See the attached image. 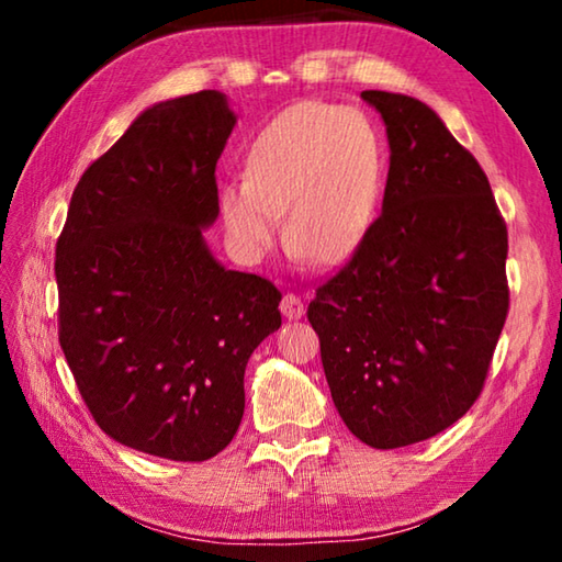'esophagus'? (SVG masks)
<instances>
[{
	"label": "esophagus",
	"mask_w": 562,
	"mask_h": 562,
	"mask_svg": "<svg viewBox=\"0 0 562 562\" xmlns=\"http://www.w3.org/2000/svg\"><path fill=\"white\" fill-rule=\"evenodd\" d=\"M280 310H282L284 319H300L304 315V302L294 292H284Z\"/></svg>",
	"instance_id": "1"
}]
</instances>
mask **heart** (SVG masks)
I'll return each mask as SVG.
<instances>
[{"mask_svg": "<svg viewBox=\"0 0 562 562\" xmlns=\"http://www.w3.org/2000/svg\"><path fill=\"white\" fill-rule=\"evenodd\" d=\"M386 150L364 113L304 101L278 113L252 138L245 178L217 190L227 237L260 258L280 233L304 268H335L359 250L384 193Z\"/></svg>", "mask_w": 562, "mask_h": 562, "instance_id": "1", "label": "heart"}]
</instances>
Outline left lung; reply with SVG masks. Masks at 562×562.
I'll return each instance as SVG.
<instances>
[{
	"label": "left lung",
	"instance_id": "1",
	"mask_svg": "<svg viewBox=\"0 0 562 562\" xmlns=\"http://www.w3.org/2000/svg\"><path fill=\"white\" fill-rule=\"evenodd\" d=\"M386 123L382 215L307 319L341 422L374 449L431 439L486 384L508 317V231L483 168L418 99L361 91Z\"/></svg>",
	"mask_w": 562,
	"mask_h": 562
}]
</instances>
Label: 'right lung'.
I'll use <instances>...</instances> for the list:
<instances>
[{
  "instance_id": "add662e5",
  "label": "right lung",
  "mask_w": 562,
  "mask_h": 562,
  "mask_svg": "<svg viewBox=\"0 0 562 562\" xmlns=\"http://www.w3.org/2000/svg\"><path fill=\"white\" fill-rule=\"evenodd\" d=\"M233 126L221 91L146 109L83 170L56 240L59 345L83 404L111 439L170 461L233 441L247 359L282 325L280 290L203 240Z\"/></svg>"
}]
</instances>
